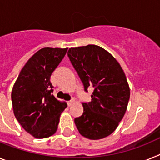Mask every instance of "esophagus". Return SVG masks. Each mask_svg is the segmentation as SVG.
I'll list each match as a JSON object with an SVG mask.
<instances>
[{
    "mask_svg": "<svg viewBox=\"0 0 160 160\" xmlns=\"http://www.w3.org/2000/svg\"><path fill=\"white\" fill-rule=\"evenodd\" d=\"M73 102H74V99H72L71 101H68V106H71V105H72V103H73Z\"/></svg>",
    "mask_w": 160,
    "mask_h": 160,
    "instance_id": "34e87169",
    "label": "esophagus"
}]
</instances>
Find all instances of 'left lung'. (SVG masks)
<instances>
[{"instance_id": "obj_1", "label": "left lung", "mask_w": 160, "mask_h": 160, "mask_svg": "<svg viewBox=\"0 0 160 160\" xmlns=\"http://www.w3.org/2000/svg\"><path fill=\"white\" fill-rule=\"evenodd\" d=\"M68 56L84 85L93 88L91 101L82 103L84 113L75 118L81 135L101 139L116 130L130 99L126 75L113 55L99 46L70 48Z\"/></svg>"}]
</instances>
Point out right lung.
Listing matches in <instances>:
<instances>
[{
    "label": "right lung",
    "instance_id": "right-lung-1",
    "mask_svg": "<svg viewBox=\"0 0 160 160\" xmlns=\"http://www.w3.org/2000/svg\"><path fill=\"white\" fill-rule=\"evenodd\" d=\"M68 48L45 47L37 51L22 68L11 98L17 120L36 138L56 132L61 113L67 107L52 95L51 73L63 59Z\"/></svg>",
    "mask_w": 160,
    "mask_h": 160
}]
</instances>
